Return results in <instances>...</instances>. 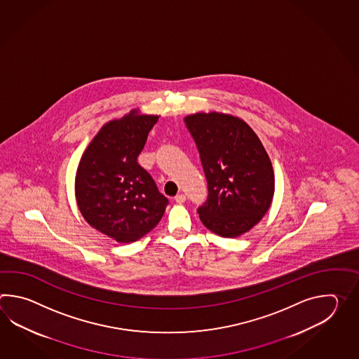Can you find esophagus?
<instances>
[{
    "instance_id": "34e87169",
    "label": "esophagus",
    "mask_w": 359,
    "mask_h": 359,
    "mask_svg": "<svg viewBox=\"0 0 359 359\" xmlns=\"http://www.w3.org/2000/svg\"><path fill=\"white\" fill-rule=\"evenodd\" d=\"M175 200H176V203H178V204H183L186 201V196L183 194H180V195H177Z\"/></svg>"
}]
</instances>
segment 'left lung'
Listing matches in <instances>:
<instances>
[{"mask_svg":"<svg viewBox=\"0 0 359 359\" xmlns=\"http://www.w3.org/2000/svg\"><path fill=\"white\" fill-rule=\"evenodd\" d=\"M208 181V200L198 209L206 229L238 237L271 208L275 173L264 146L241 118L218 111L186 115Z\"/></svg>","mask_w":359,"mask_h":359,"instance_id":"obj_1","label":"left lung"}]
</instances>
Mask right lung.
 <instances>
[{
    "instance_id": "1",
    "label": "right lung",
    "mask_w": 359,
    "mask_h": 359,
    "mask_svg": "<svg viewBox=\"0 0 359 359\" xmlns=\"http://www.w3.org/2000/svg\"><path fill=\"white\" fill-rule=\"evenodd\" d=\"M159 115L132 109L105 123L81 156L74 194L84 221L116 243H133L161 222L168 200L138 164Z\"/></svg>"
}]
</instances>
